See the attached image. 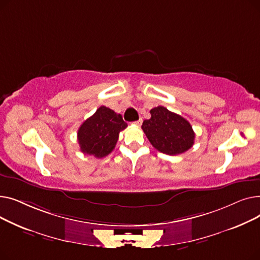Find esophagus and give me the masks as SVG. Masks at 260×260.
<instances>
[{"label": "esophagus", "mask_w": 260, "mask_h": 260, "mask_svg": "<svg viewBox=\"0 0 260 260\" xmlns=\"http://www.w3.org/2000/svg\"><path fill=\"white\" fill-rule=\"evenodd\" d=\"M133 124H134V125H137V126H140V125L142 124V119L140 118L139 120H137V121H135V122H133Z\"/></svg>", "instance_id": "1"}]
</instances>
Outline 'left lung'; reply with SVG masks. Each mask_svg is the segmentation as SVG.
Returning a JSON list of instances; mask_svg holds the SVG:
<instances>
[{"mask_svg": "<svg viewBox=\"0 0 260 260\" xmlns=\"http://www.w3.org/2000/svg\"><path fill=\"white\" fill-rule=\"evenodd\" d=\"M149 113L151 119L143 121L142 129L159 152L174 156L193 146L195 133L187 120L163 106L154 107Z\"/></svg>", "mask_w": 260, "mask_h": 260, "instance_id": "8db88e82", "label": "left lung"}]
</instances>
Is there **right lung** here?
Segmentation results:
<instances>
[{
    "mask_svg": "<svg viewBox=\"0 0 260 260\" xmlns=\"http://www.w3.org/2000/svg\"><path fill=\"white\" fill-rule=\"evenodd\" d=\"M126 126L127 123L123 121L120 114L106 106H100L78 131L81 152L95 158L107 156L115 148L119 133Z\"/></svg>",
    "mask_w": 260,
    "mask_h": 260,
    "instance_id": "add662e5",
    "label": "right lung"
}]
</instances>
